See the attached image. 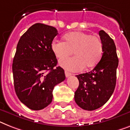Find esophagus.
<instances>
[{
  "label": "esophagus",
  "instance_id": "esophagus-1",
  "mask_svg": "<svg viewBox=\"0 0 130 130\" xmlns=\"http://www.w3.org/2000/svg\"><path fill=\"white\" fill-rule=\"evenodd\" d=\"M71 75H72L71 73L68 72H67V71H65V76H66V78H68V77L70 76Z\"/></svg>",
  "mask_w": 130,
  "mask_h": 130
}]
</instances>
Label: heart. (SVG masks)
<instances>
[{
	"mask_svg": "<svg viewBox=\"0 0 130 130\" xmlns=\"http://www.w3.org/2000/svg\"><path fill=\"white\" fill-rule=\"evenodd\" d=\"M64 42L54 41L52 49L59 60L75 56L60 62L61 66L70 71L78 72L85 67L92 68L100 60L104 48L101 38L81 31L72 32L63 37Z\"/></svg>",
	"mask_w": 130,
	"mask_h": 130,
	"instance_id": "1",
	"label": "heart"
}]
</instances>
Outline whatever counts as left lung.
<instances>
[{
  "mask_svg": "<svg viewBox=\"0 0 130 130\" xmlns=\"http://www.w3.org/2000/svg\"><path fill=\"white\" fill-rule=\"evenodd\" d=\"M103 44V54L92 71L76 75L79 86L74 93L78 106L92 111L100 108L110 99L116 84L118 58L114 42L104 30L99 32Z\"/></svg>",
  "mask_w": 130,
  "mask_h": 130,
  "instance_id": "8db88e82",
  "label": "left lung"
}]
</instances>
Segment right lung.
I'll list each match as a JSON object with an SVG mask.
<instances>
[{
    "label": "right lung",
    "mask_w": 130,
    "mask_h": 130,
    "mask_svg": "<svg viewBox=\"0 0 130 130\" xmlns=\"http://www.w3.org/2000/svg\"><path fill=\"white\" fill-rule=\"evenodd\" d=\"M58 33L53 26L33 24L20 37L12 63L14 86L20 101L33 110L52 101L54 88L66 78L57 66L52 42Z\"/></svg>",
    "instance_id": "obj_1"
}]
</instances>
